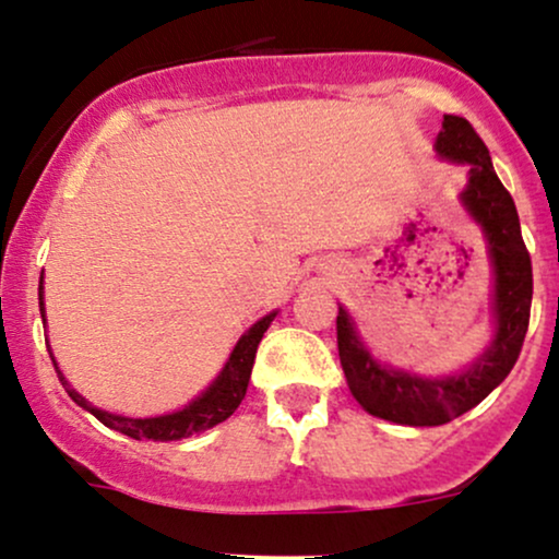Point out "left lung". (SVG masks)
Wrapping results in <instances>:
<instances>
[{"label": "left lung", "mask_w": 559, "mask_h": 559, "mask_svg": "<svg viewBox=\"0 0 559 559\" xmlns=\"http://www.w3.org/2000/svg\"><path fill=\"white\" fill-rule=\"evenodd\" d=\"M443 159L469 167L462 201L483 227L496 265V341L464 373L420 379L379 366L356 337L345 309L337 312V353L353 397L366 413L400 426H443L479 405L519 361L532 314V258L521 237L519 211L492 169L490 152L467 118L443 116L436 139Z\"/></svg>", "instance_id": "1"}]
</instances>
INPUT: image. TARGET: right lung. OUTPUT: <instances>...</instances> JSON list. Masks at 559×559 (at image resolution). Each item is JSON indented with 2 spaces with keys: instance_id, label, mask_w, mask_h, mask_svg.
Returning a JSON list of instances; mask_svg holds the SVG:
<instances>
[{
  "instance_id": "right-lung-1",
  "label": "right lung",
  "mask_w": 559,
  "mask_h": 559,
  "mask_svg": "<svg viewBox=\"0 0 559 559\" xmlns=\"http://www.w3.org/2000/svg\"><path fill=\"white\" fill-rule=\"evenodd\" d=\"M38 304H40V317L46 320L44 278H40V286H38ZM273 317L275 312L265 314L263 320H258L242 337H239V343L235 345V350H231L224 371L218 373L214 384H211L201 397L190 402L188 407L178 409V413L159 415V418H123V415L105 413V409L90 405L80 392H74L72 386H69V381L61 377V371L56 373H59V381L63 384V390L69 392V397H72L80 407L87 409V413L95 415L103 426L121 430L123 436L136 438V441H141V438H150V441H180V438H190L193 433H201V430L218 426V423L227 420L229 415L239 407V402H242L247 394V384H250V373H252V364H255L258 345L263 341V332L267 330V324L273 322Z\"/></svg>"
}]
</instances>
